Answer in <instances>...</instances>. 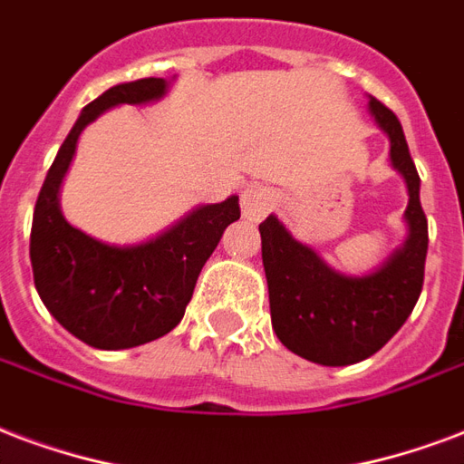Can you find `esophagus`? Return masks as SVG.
Returning <instances> with one entry per match:
<instances>
[{
	"label": "esophagus",
	"mask_w": 464,
	"mask_h": 464,
	"mask_svg": "<svg viewBox=\"0 0 464 464\" xmlns=\"http://www.w3.org/2000/svg\"><path fill=\"white\" fill-rule=\"evenodd\" d=\"M274 205H276V195L269 188L249 186L242 193V215L249 222H259V219L266 218Z\"/></svg>",
	"instance_id": "34e87169"
}]
</instances>
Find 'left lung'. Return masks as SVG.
<instances>
[{
  "label": "left lung",
  "mask_w": 464,
  "mask_h": 464,
  "mask_svg": "<svg viewBox=\"0 0 464 464\" xmlns=\"http://www.w3.org/2000/svg\"><path fill=\"white\" fill-rule=\"evenodd\" d=\"M369 112L389 137V159L409 190L406 242L372 274L350 276L298 242L276 215L259 225L274 333L294 354L323 367L357 364L382 350L406 323L423 288L428 219L420 208V179L396 114L372 95Z\"/></svg>",
  "instance_id": "obj_1"
}]
</instances>
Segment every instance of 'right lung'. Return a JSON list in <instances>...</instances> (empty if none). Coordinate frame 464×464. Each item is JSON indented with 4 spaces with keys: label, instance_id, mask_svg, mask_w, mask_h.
<instances>
[{
    "label": "right lung",
    "instance_id": "right-lung-1",
    "mask_svg": "<svg viewBox=\"0 0 464 464\" xmlns=\"http://www.w3.org/2000/svg\"><path fill=\"white\" fill-rule=\"evenodd\" d=\"M170 80L120 82L80 112L58 149L38 193L31 225L34 284L48 313L71 335L97 350H129L159 340L179 325L195 281L219 237L239 219V198L198 205L151 239L107 245L63 218L61 186L87 124L120 104H151Z\"/></svg>",
    "mask_w": 464,
    "mask_h": 464
}]
</instances>
